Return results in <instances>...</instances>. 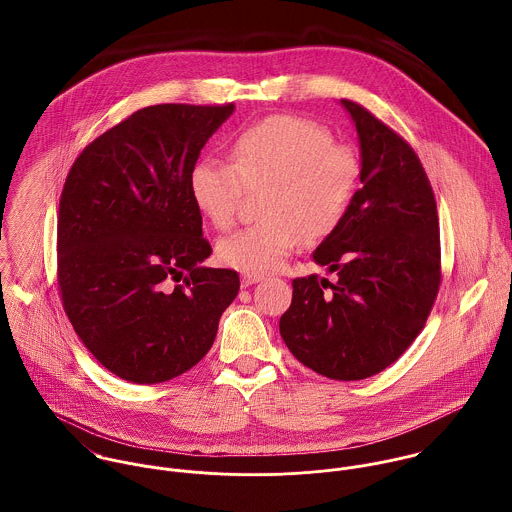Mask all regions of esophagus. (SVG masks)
I'll return each instance as SVG.
<instances>
[{"instance_id":"34e87169","label":"esophagus","mask_w":512,"mask_h":512,"mask_svg":"<svg viewBox=\"0 0 512 512\" xmlns=\"http://www.w3.org/2000/svg\"><path fill=\"white\" fill-rule=\"evenodd\" d=\"M258 282H262L260 276H254V274H242V276H240V286H242V288H248V286L258 284Z\"/></svg>"}]
</instances>
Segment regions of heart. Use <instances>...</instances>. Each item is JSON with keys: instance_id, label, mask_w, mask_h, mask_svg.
Here are the masks:
<instances>
[{"instance_id": "obj_1", "label": "heart", "mask_w": 512, "mask_h": 512, "mask_svg": "<svg viewBox=\"0 0 512 512\" xmlns=\"http://www.w3.org/2000/svg\"><path fill=\"white\" fill-rule=\"evenodd\" d=\"M361 159L347 144L303 118L274 116L244 128L230 146V163L203 157L189 171V195L215 228L228 230L244 195L266 187L262 222L220 240V262L244 274L278 272L305 240L331 234L345 219L359 187Z\"/></svg>"}]
</instances>
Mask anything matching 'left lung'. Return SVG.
<instances>
[{
    "label": "left lung",
    "mask_w": 512,
    "mask_h": 512,
    "mask_svg": "<svg viewBox=\"0 0 512 512\" xmlns=\"http://www.w3.org/2000/svg\"><path fill=\"white\" fill-rule=\"evenodd\" d=\"M341 106L357 130L363 187L311 254L339 280H293L280 335L293 357L317 374L363 380L392 365L432 311L439 288L438 211L414 149L363 106L351 100Z\"/></svg>",
    "instance_id": "8db88e82"
}]
</instances>
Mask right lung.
<instances>
[{
	"mask_svg": "<svg viewBox=\"0 0 512 512\" xmlns=\"http://www.w3.org/2000/svg\"><path fill=\"white\" fill-rule=\"evenodd\" d=\"M232 112L147 106L84 147L67 177L63 305L84 347L122 380L157 384L197 365L240 290L234 270L203 266L211 244L189 195L193 163Z\"/></svg>",
	"mask_w": 512,
	"mask_h": 512,
	"instance_id": "add662e5",
	"label": "right lung"
}]
</instances>
